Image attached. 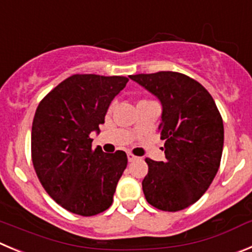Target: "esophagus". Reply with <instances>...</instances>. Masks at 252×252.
Returning <instances> with one entry per match:
<instances>
[{"label": "esophagus", "instance_id": "esophagus-1", "mask_svg": "<svg viewBox=\"0 0 252 252\" xmlns=\"http://www.w3.org/2000/svg\"><path fill=\"white\" fill-rule=\"evenodd\" d=\"M138 159H139V158H138V157H135V155H133V154H131V153H128V160L130 161V163H131V161L138 160Z\"/></svg>", "mask_w": 252, "mask_h": 252}]
</instances>
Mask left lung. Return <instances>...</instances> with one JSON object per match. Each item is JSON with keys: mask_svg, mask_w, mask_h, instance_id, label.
Here are the masks:
<instances>
[{"mask_svg": "<svg viewBox=\"0 0 252 252\" xmlns=\"http://www.w3.org/2000/svg\"><path fill=\"white\" fill-rule=\"evenodd\" d=\"M161 103L160 139L165 160L145 159V199L159 210L179 211L196 203L221 160L224 124L213 97L199 82L178 72L129 76Z\"/></svg>", "mask_w": 252, "mask_h": 252, "instance_id": "1", "label": "left lung"}]
</instances>
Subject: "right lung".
I'll list each match as a JSON object with an SVG mask.
<instances>
[{"label": "right lung", "mask_w": 252, "mask_h": 252, "mask_svg": "<svg viewBox=\"0 0 252 252\" xmlns=\"http://www.w3.org/2000/svg\"><path fill=\"white\" fill-rule=\"evenodd\" d=\"M128 81L74 74L37 107L31 134L34 170L49 196L70 213L93 216L112 205L128 158L122 150H93L89 135L99 133L110 103Z\"/></svg>", "instance_id": "right-lung-1"}]
</instances>
